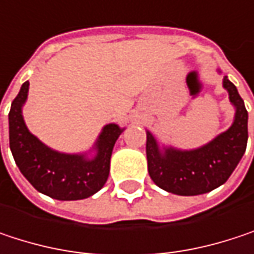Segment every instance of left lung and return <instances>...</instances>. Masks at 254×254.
Returning <instances> with one entry per match:
<instances>
[{"label":"left lung","instance_id":"left-lung-1","mask_svg":"<svg viewBox=\"0 0 254 254\" xmlns=\"http://www.w3.org/2000/svg\"><path fill=\"white\" fill-rule=\"evenodd\" d=\"M224 88L235 107L232 125L210 142L194 148L179 150L159 145L147 130V163L153 182L162 190L178 195H198L225 184L240 163L247 147V110L235 85L224 76Z\"/></svg>","mask_w":254,"mask_h":254}]
</instances>
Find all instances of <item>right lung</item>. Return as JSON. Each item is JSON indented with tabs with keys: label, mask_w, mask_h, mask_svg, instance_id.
I'll list each match as a JSON object with an SVG mask.
<instances>
[{
	"label": "right lung",
	"mask_w": 254,
	"mask_h": 254,
	"mask_svg": "<svg viewBox=\"0 0 254 254\" xmlns=\"http://www.w3.org/2000/svg\"><path fill=\"white\" fill-rule=\"evenodd\" d=\"M29 82L22 85L11 103L8 113L10 150L23 177L39 192L56 200H82L100 191L110 172V157L116 139L124 129L109 124L98 135L92 151L67 154L60 153L29 132L23 121L22 109L27 98Z\"/></svg>",
	"instance_id": "obj_1"
}]
</instances>
